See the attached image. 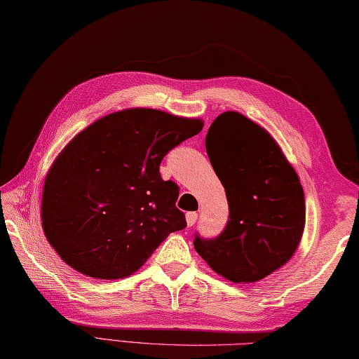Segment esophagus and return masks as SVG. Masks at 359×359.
<instances>
[{
  "instance_id": "obj_1",
  "label": "esophagus",
  "mask_w": 359,
  "mask_h": 359,
  "mask_svg": "<svg viewBox=\"0 0 359 359\" xmlns=\"http://www.w3.org/2000/svg\"><path fill=\"white\" fill-rule=\"evenodd\" d=\"M198 219V214L197 212H187L186 214V222H187V226H194L195 222Z\"/></svg>"
}]
</instances>
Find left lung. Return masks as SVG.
Here are the masks:
<instances>
[{
    "label": "left lung",
    "instance_id": "left-lung-1",
    "mask_svg": "<svg viewBox=\"0 0 359 359\" xmlns=\"http://www.w3.org/2000/svg\"><path fill=\"white\" fill-rule=\"evenodd\" d=\"M206 153L225 187L229 220L215 239L194 247L233 283L266 278L292 258L305 229V194L295 168L269 131L226 111L206 134Z\"/></svg>",
    "mask_w": 359,
    "mask_h": 359
}]
</instances>
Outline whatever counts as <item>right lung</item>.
<instances>
[{
	"label": "right lung",
	"instance_id": "1",
	"mask_svg": "<svg viewBox=\"0 0 359 359\" xmlns=\"http://www.w3.org/2000/svg\"><path fill=\"white\" fill-rule=\"evenodd\" d=\"M203 125L130 107L78 133L54 159L42 192L45 238L62 261L92 278H125L186 228L175 205L178 186L161 178L159 164Z\"/></svg>",
	"mask_w": 359,
	"mask_h": 359
}]
</instances>
